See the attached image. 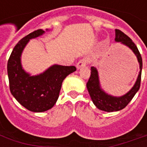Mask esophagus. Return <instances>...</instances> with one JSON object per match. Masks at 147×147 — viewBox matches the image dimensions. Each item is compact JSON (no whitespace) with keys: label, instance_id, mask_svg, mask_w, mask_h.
<instances>
[{"label":"esophagus","instance_id":"esophagus-1","mask_svg":"<svg viewBox=\"0 0 147 147\" xmlns=\"http://www.w3.org/2000/svg\"><path fill=\"white\" fill-rule=\"evenodd\" d=\"M87 62H88V61H87L86 59H82V60H80V61H79L76 64L77 69H80V68H81V67L86 66V64H87Z\"/></svg>","mask_w":147,"mask_h":147}]
</instances>
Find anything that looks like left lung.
<instances>
[{
  "label": "left lung",
  "mask_w": 147,
  "mask_h": 147,
  "mask_svg": "<svg viewBox=\"0 0 147 147\" xmlns=\"http://www.w3.org/2000/svg\"><path fill=\"white\" fill-rule=\"evenodd\" d=\"M115 34H116L115 41L117 42H120L123 45L127 46L135 53L137 57V60H138V62L139 63L140 71H139L137 80L132 88L124 95L120 96V97H114L110 94H108L101 88L98 70L94 67H90V70H91L90 76L88 82L86 83V88L88 90L90 96L91 98L93 103L94 104L97 108L100 110L109 112V113L123 109L131 101L133 97L135 96V94L137 93L140 87L141 74H142V57H141V54H140L137 46L132 42V40L120 30L116 29Z\"/></svg>",
  "instance_id": "1"
}]
</instances>
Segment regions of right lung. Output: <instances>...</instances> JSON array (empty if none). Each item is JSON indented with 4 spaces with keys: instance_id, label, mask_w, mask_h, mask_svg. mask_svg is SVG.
<instances>
[{
    "instance_id": "obj_1",
    "label": "right lung",
    "mask_w": 147,
    "mask_h": 147,
    "mask_svg": "<svg viewBox=\"0 0 147 147\" xmlns=\"http://www.w3.org/2000/svg\"><path fill=\"white\" fill-rule=\"evenodd\" d=\"M44 33V30L39 29L21 39L11 52L7 66L11 94L20 105L34 113L53 108L57 101L64 80L76 70L75 66L54 64L37 76H30L24 71L21 64V55L25 46L30 39Z\"/></svg>"
}]
</instances>
